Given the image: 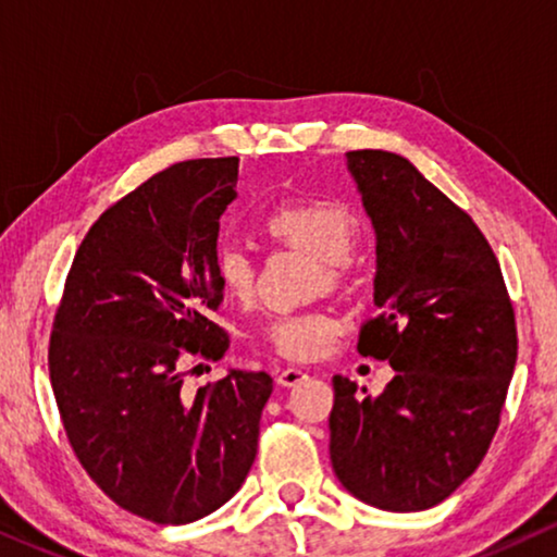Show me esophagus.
Segmentation results:
<instances>
[{
	"label": "esophagus",
	"instance_id": "1",
	"mask_svg": "<svg viewBox=\"0 0 557 557\" xmlns=\"http://www.w3.org/2000/svg\"><path fill=\"white\" fill-rule=\"evenodd\" d=\"M307 377H309L307 372L299 370V368H286V370H281V372H278L276 383H278L281 387H294V385L304 383V380H307Z\"/></svg>",
	"mask_w": 557,
	"mask_h": 557
}]
</instances>
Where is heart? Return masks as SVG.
Here are the masks:
<instances>
[{
  "label": "heart",
  "instance_id": "b5f03b06",
  "mask_svg": "<svg viewBox=\"0 0 557 557\" xmlns=\"http://www.w3.org/2000/svg\"><path fill=\"white\" fill-rule=\"evenodd\" d=\"M273 238L299 246L322 263L326 286H337L345 263L360 246V223L345 205L309 197L273 208L263 220ZM223 292L246 301L256 286V263L240 243H220L212 256ZM337 319L326 311H281L263 326V339L286 360H314L337 334Z\"/></svg>",
  "mask_w": 557,
  "mask_h": 557
}]
</instances>
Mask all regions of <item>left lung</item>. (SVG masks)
I'll return each instance as SVG.
<instances>
[{
	"label": "left lung",
	"instance_id": "obj_1",
	"mask_svg": "<svg viewBox=\"0 0 557 557\" xmlns=\"http://www.w3.org/2000/svg\"><path fill=\"white\" fill-rule=\"evenodd\" d=\"M377 235L375 307L357 349L395 377L377 398L334 375L330 459L387 512L436 507L490 448L517 362L515 309L474 220L406 157L347 151Z\"/></svg>",
	"mask_w": 557,
	"mask_h": 557
}]
</instances>
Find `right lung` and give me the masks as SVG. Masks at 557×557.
<instances>
[{"mask_svg": "<svg viewBox=\"0 0 557 557\" xmlns=\"http://www.w3.org/2000/svg\"><path fill=\"white\" fill-rule=\"evenodd\" d=\"M238 157L157 172L90 225L50 334V383L88 476L126 512L185 524L223 507L253 467L273 380L231 370L195 395L187 364L220 360L212 256Z\"/></svg>", "mask_w": 557, "mask_h": 557, "instance_id": "right-lung-1", "label": "right lung"}]
</instances>
